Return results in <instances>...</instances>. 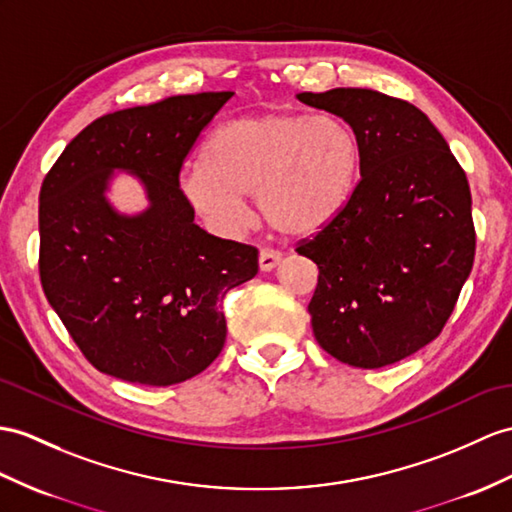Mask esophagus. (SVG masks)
Segmentation results:
<instances>
[{"instance_id": "esophagus-1", "label": "esophagus", "mask_w": 512, "mask_h": 512, "mask_svg": "<svg viewBox=\"0 0 512 512\" xmlns=\"http://www.w3.org/2000/svg\"><path fill=\"white\" fill-rule=\"evenodd\" d=\"M282 263V256L278 252H269V249H263L258 254V267L260 271H273Z\"/></svg>"}]
</instances>
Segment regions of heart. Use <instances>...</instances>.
<instances>
[{"label": "heart", "instance_id": "b5f03b06", "mask_svg": "<svg viewBox=\"0 0 512 512\" xmlns=\"http://www.w3.org/2000/svg\"><path fill=\"white\" fill-rule=\"evenodd\" d=\"M360 176V145L330 115H247L221 123L199 149L182 193L221 232L245 226V197L286 239H308L350 206Z\"/></svg>", "mask_w": 512, "mask_h": 512}]
</instances>
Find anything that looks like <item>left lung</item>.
<instances>
[{"label":"left lung","mask_w":512,"mask_h":512,"mask_svg":"<svg viewBox=\"0 0 512 512\" xmlns=\"http://www.w3.org/2000/svg\"><path fill=\"white\" fill-rule=\"evenodd\" d=\"M350 123L360 182L343 215L297 254L319 267L308 304L317 343L360 369L393 365L441 334L476 254L465 171L404 99L371 89L299 93Z\"/></svg>","instance_id":"8db88e82"}]
</instances>
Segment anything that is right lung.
<instances>
[{
    "label": "right lung",
    "instance_id": "add662e5",
    "mask_svg": "<svg viewBox=\"0 0 512 512\" xmlns=\"http://www.w3.org/2000/svg\"><path fill=\"white\" fill-rule=\"evenodd\" d=\"M232 95H173L110 112L43 180L45 297L86 360L112 378L169 386L202 373L226 343L223 295L256 276L258 249L195 226L178 180L199 132ZM115 170L142 182L141 214L109 204Z\"/></svg>",
    "mask_w": 512,
    "mask_h": 512
}]
</instances>
